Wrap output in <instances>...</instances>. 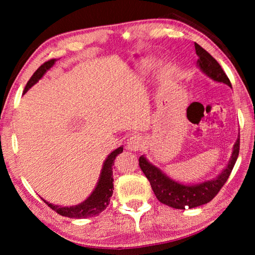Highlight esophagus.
<instances>
[{"mask_svg": "<svg viewBox=\"0 0 255 255\" xmlns=\"http://www.w3.org/2000/svg\"><path fill=\"white\" fill-rule=\"evenodd\" d=\"M143 144H144L143 138L138 135H132L131 137H129V139L127 140V148L133 150V152H137V150L141 149Z\"/></svg>", "mask_w": 255, "mask_h": 255, "instance_id": "obj_1", "label": "esophagus"}]
</instances>
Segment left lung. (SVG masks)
<instances>
[{
    "instance_id": "left-lung-1",
    "label": "left lung",
    "mask_w": 255,
    "mask_h": 255,
    "mask_svg": "<svg viewBox=\"0 0 255 255\" xmlns=\"http://www.w3.org/2000/svg\"><path fill=\"white\" fill-rule=\"evenodd\" d=\"M195 48L198 56L197 65L200 68V71L213 81L224 83L232 88L230 79L223 71L217 60L197 42H195ZM239 153L240 135L233 146L232 156L225 169L216 178L196 184L182 183L170 178L161 169L150 163L145 157V155H141L139 157V166L146 178L148 179L150 187H152L158 201L175 209H185V207L195 208V207L205 205L214 199L230 176L236 159L239 157Z\"/></svg>"
}]
</instances>
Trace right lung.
Returning a JSON list of instances; mask_svg holds the SVG:
<instances>
[{
  "instance_id": "add662e5",
  "label": "right lung",
  "mask_w": 255,
  "mask_h": 255,
  "mask_svg": "<svg viewBox=\"0 0 255 255\" xmlns=\"http://www.w3.org/2000/svg\"><path fill=\"white\" fill-rule=\"evenodd\" d=\"M56 59H50L48 62L42 64V65L38 68V70L33 73L31 79L28 81L27 85H25L23 93H25L28 90L37 83L38 81L42 79L47 72H48L51 67L55 65ZM124 146H120L117 149L112 150V152L108 155L107 158L103 162L102 169L100 176H99L98 183L96 188L92 191L91 195H90L84 201H82L81 204L75 205V206H70V207H63L59 205H54L50 204L45 199L44 200L48 207L56 213L65 216V217L70 218H89V217H94V216L100 215L103 210L107 208V206L109 205L110 198L114 193V173H112V166L115 165V159L118 156L120 153H123Z\"/></svg>"
}]
</instances>
